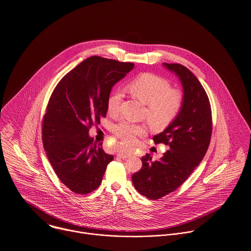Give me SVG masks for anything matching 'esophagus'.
<instances>
[{"label": "esophagus", "instance_id": "esophagus-1", "mask_svg": "<svg viewBox=\"0 0 251 251\" xmlns=\"http://www.w3.org/2000/svg\"><path fill=\"white\" fill-rule=\"evenodd\" d=\"M133 155L132 152H129V151H126V152H119L117 154V157L120 158V159H126V158H129Z\"/></svg>", "mask_w": 251, "mask_h": 251}]
</instances>
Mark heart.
Listing matches in <instances>:
<instances>
[{
	"mask_svg": "<svg viewBox=\"0 0 251 251\" xmlns=\"http://www.w3.org/2000/svg\"><path fill=\"white\" fill-rule=\"evenodd\" d=\"M127 89L141 103L146 104L145 115L150 126L156 130L167 128L183 107V93L178 89L171 88V84L167 79L152 73L139 75L128 84ZM121 99L122 95L119 91H114L109 96L107 110L110 115H118ZM112 132L124 144L129 145L144 133V128L140 124L121 120L113 126Z\"/></svg>",
	"mask_w": 251,
	"mask_h": 251,
	"instance_id": "b5f03b06",
	"label": "heart"
}]
</instances>
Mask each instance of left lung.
<instances>
[{
  "instance_id": "left-lung-1",
  "label": "left lung",
  "mask_w": 251,
  "mask_h": 251,
  "mask_svg": "<svg viewBox=\"0 0 251 251\" xmlns=\"http://www.w3.org/2000/svg\"><path fill=\"white\" fill-rule=\"evenodd\" d=\"M183 86L184 103L174 121L153 137L156 144L169 149L159 161L150 154L141 158L142 167L132 176L140 195L156 200L179 188L204 158L212 136V111L209 98L195 75L179 63H163Z\"/></svg>"
}]
</instances>
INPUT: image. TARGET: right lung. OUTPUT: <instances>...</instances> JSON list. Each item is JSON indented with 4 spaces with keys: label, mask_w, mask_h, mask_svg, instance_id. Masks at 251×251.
Returning <instances> with one entry per match:
<instances>
[{
    "label": "right lung",
    "mask_w": 251,
    "mask_h": 251,
    "mask_svg": "<svg viewBox=\"0 0 251 251\" xmlns=\"http://www.w3.org/2000/svg\"><path fill=\"white\" fill-rule=\"evenodd\" d=\"M101 56L84 59L54 89L42 122V141L58 179L73 193L96 190L113 156L96 145L88 131L107 115L112 86L133 68Z\"/></svg>",
    "instance_id": "add662e5"
}]
</instances>
